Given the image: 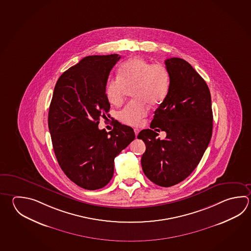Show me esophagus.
Wrapping results in <instances>:
<instances>
[{
  "mask_svg": "<svg viewBox=\"0 0 251 251\" xmlns=\"http://www.w3.org/2000/svg\"><path fill=\"white\" fill-rule=\"evenodd\" d=\"M134 132H135V135H136V137H137V135H138V133H139V129L138 128H134Z\"/></svg>",
  "mask_w": 251,
  "mask_h": 251,
  "instance_id": "34e87169",
  "label": "esophagus"
}]
</instances>
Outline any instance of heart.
I'll use <instances>...</instances> for the list:
<instances>
[{
	"mask_svg": "<svg viewBox=\"0 0 251 251\" xmlns=\"http://www.w3.org/2000/svg\"><path fill=\"white\" fill-rule=\"evenodd\" d=\"M171 86L170 73L166 66L151 64L143 57H136L120 66L118 77L105 87L109 102L115 106L123 104L128 90H131L134 101L118 113L121 123L137 126L148 113L147 104L155 106L165 100Z\"/></svg>",
	"mask_w": 251,
	"mask_h": 251,
	"instance_id": "heart-1",
	"label": "heart"
}]
</instances>
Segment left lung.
I'll list each match as a JSON object with an SVG mask.
<instances>
[{
	"instance_id": "obj_1",
	"label": "left lung",
	"mask_w": 251,
	"mask_h": 251,
	"mask_svg": "<svg viewBox=\"0 0 251 251\" xmlns=\"http://www.w3.org/2000/svg\"><path fill=\"white\" fill-rule=\"evenodd\" d=\"M171 86L165 100L154 112L151 128L165 131V140L151 129L137 138L146 144L141 158L145 175L162 187L176 185L194 171L212 136L211 97L202 77L179 57L165 60Z\"/></svg>"
}]
</instances>
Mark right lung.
I'll return each instance as SVG.
<instances>
[{
	"label": "right lung",
	"instance_id": "1",
	"mask_svg": "<svg viewBox=\"0 0 251 251\" xmlns=\"http://www.w3.org/2000/svg\"><path fill=\"white\" fill-rule=\"evenodd\" d=\"M121 56H88L57 80L48 124L57 162L66 176L87 190L100 189L114 175V158L135 139L131 127L115 123L99 128L110 109L109 74Z\"/></svg>",
	"mask_w": 251,
	"mask_h": 251
}]
</instances>
